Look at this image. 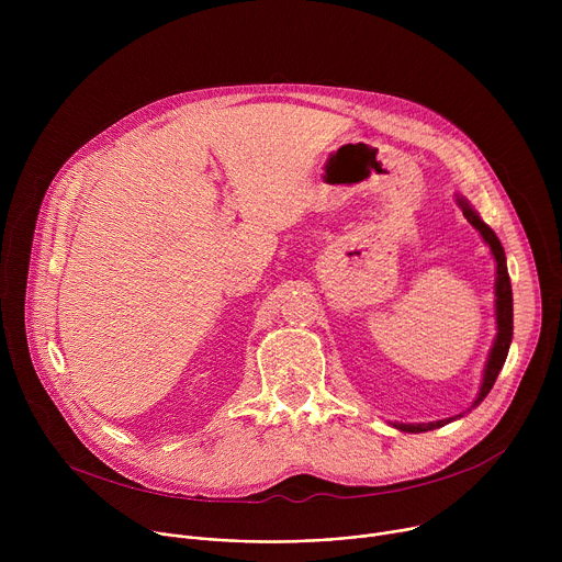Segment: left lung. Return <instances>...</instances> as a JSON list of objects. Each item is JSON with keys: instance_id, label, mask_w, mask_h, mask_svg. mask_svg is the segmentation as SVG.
<instances>
[{"instance_id": "8db88e82", "label": "left lung", "mask_w": 562, "mask_h": 562, "mask_svg": "<svg viewBox=\"0 0 562 562\" xmlns=\"http://www.w3.org/2000/svg\"><path fill=\"white\" fill-rule=\"evenodd\" d=\"M458 204L462 206V213L464 217L469 220L471 226H475L480 231V235L485 237V243L490 245L496 262H498V278H496V323H498V336H496V342H494V349L490 353V362H487V369H485V380H483V386H480V393L475 397V403L471 407H477L483 400L487 397V393L492 391L505 360H507V353H509V345H512V336H514V300H512V282H509V273H507V262H505V251H503V245L501 239L496 237V233L480 220L471 206L458 198ZM453 418H447V420H438V423H429V425H393L395 429L400 431H412V434H418V431H431L436 427H442L447 423H451Z\"/></svg>"}]
</instances>
